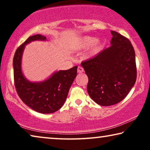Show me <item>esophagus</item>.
I'll return each instance as SVG.
<instances>
[{
    "instance_id": "1",
    "label": "esophagus",
    "mask_w": 150,
    "mask_h": 150,
    "mask_svg": "<svg viewBox=\"0 0 150 150\" xmlns=\"http://www.w3.org/2000/svg\"><path fill=\"white\" fill-rule=\"evenodd\" d=\"M77 71H78V73H83L84 71V69L82 67H78Z\"/></svg>"
}]
</instances>
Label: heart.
Returning <instances> with one entry per match:
<instances>
[{"mask_svg":"<svg viewBox=\"0 0 150 150\" xmlns=\"http://www.w3.org/2000/svg\"><path fill=\"white\" fill-rule=\"evenodd\" d=\"M103 41L96 39L92 36H83L78 38L71 45V48L74 50H82L89 48L85 57L90 59L98 55L104 48Z\"/></svg>","mask_w":150,"mask_h":150,"instance_id":"b5f03b06","label":"heart"}]
</instances>
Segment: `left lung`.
Wrapping results in <instances>:
<instances>
[{
    "label": "left lung",
    "instance_id": "8db88e82",
    "mask_svg": "<svg viewBox=\"0 0 150 150\" xmlns=\"http://www.w3.org/2000/svg\"><path fill=\"white\" fill-rule=\"evenodd\" d=\"M110 46L82 62L88 76L87 92L96 103L108 106L126 98L137 79L135 52L128 39L111 30Z\"/></svg>",
    "mask_w": 150,
    "mask_h": 150
}]
</instances>
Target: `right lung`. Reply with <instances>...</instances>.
Masks as SVG:
<instances>
[{
  "instance_id": "obj_1",
  "label": "right lung",
  "mask_w": 150,
  "mask_h": 150,
  "mask_svg": "<svg viewBox=\"0 0 150 150\" xmlns=\"http://www.w3.org/2000/svg\"><path fill=\"white\" fill-rule=\"evenodd\" d=\"M40 34L30 36L16 50L13 60V76L17 93L26 105L44 114L52 113L62 107L69 88L77 75L78 66L67 70L56 71L48 79L32 82L24 76L22 69V55L26 45L34 41H46Z\"/></svg>"
}]
</instances>
